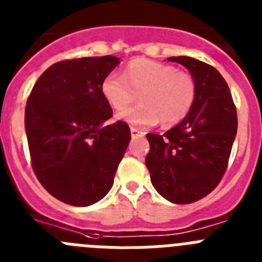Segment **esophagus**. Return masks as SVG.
<instances>
[{
	"instance_id": "obj_1",
	"label": "esophagus",
	"mask_w": 262,
	"mask_h": 262,
	"mask_svg": "<svg viewBox=\"0 0 262 262\" xmlns=\"http://www.w3.org/2000/svg\"><path fill=\"white\" fill-rule=\"evenodd\" d=\"M130 133L133 138H140V137L145 136V132L140 130V129H137V128H133V126L130 128Z\"/></svg>"
}]
</instances>
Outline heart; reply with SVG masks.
Masks as SVG:
<instances>
[{
  "instance_id": "1",
  "label": "heart",
  "mask_w": 262,
  "mask_h": 262,
  "mask_svg": "<svg viewBox=\"0 0 262 262\" xmlns=\"http://www.w3.org/2000/svg\"><path fill=\"white\" fill-rule=\"evenodd\" d=\"M100 93L112 110L121 112L139 95L141 103L119 115L134 126L178 125L189 115L197 98V82L189 72L148 58L126 65L122 77L108 74Z\"/></svg>"
}]
</instances>
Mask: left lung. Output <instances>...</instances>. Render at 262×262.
<instances>
[{
  "instance_id": "obj_1",
  "label": "left lung",
  "mask_w": 262,
  "mask_h": 262,
  "mask_svg": "<svg viewBox=\"0 0 262 262\" xmlns=\"http://www.w3.org/2000/svg\"><path fill=\"white\" fill-rule=\"evenodd\" d=\"M197 82V98L185 119L159 136L147 133L145 163L155 189L173 204H192L213 192L228 166L237 130L236 107L227 82L195 58L169 57Z\"/></svg>"
}]
</instances>
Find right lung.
<instances>
[{
  "label": "right lung",
  "mask_w": 262,
  "mask_h": 262,
  "mask_svg": "<svg viewBox=\"0 0 262 262\" xmlns=\"http://www.w3.org/2000/svg\"><path fill=\"white\" fill-rule=\"evenodd\" d=\"M119 63L115 56L58 61L28 95L32 169L47 192L68 205L89 206L110 192L130 141L125 121L104 124L114 112L100 84Z\"/></svg>",
  "instance_id": "right-lung-1"
}]
</instances>
